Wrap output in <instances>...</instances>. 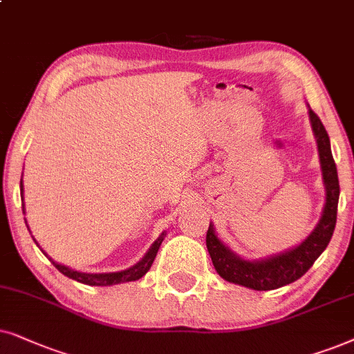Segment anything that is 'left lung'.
<instances>
[{
  "mask_svg": "<svg viewBox=\"0 0 354 354\" xmlns=\"http://www.w3.org/2000/svg\"><path fill=\"white\" fill-rule=\"evenodd\" d=\"M310 128L317 144L320 171L325 189V204L320 218L306 239L283 252L262 259H244L230 249L215 233L210 223L207 232V249L214 267L221 279L230 283L246 286L257 291H268L290 285L304 275L320 254L325 251L335 230L337 207L340 197L337 167L332 157L330 139L322 121L308 105Z\"/></svg>",
  "mask_w": 354,
  "mask_h": 354,
  "instance_id": "1",
  "label": "left lung"
}]
</instances>
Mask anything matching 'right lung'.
<instances>
[{"label": "right lung", "instance_id": "add662e5", "mask_svg": "<svg viewBox=\"0 0 354 354\" xmlns=\"http://www.w3.org/2000/svg\"><path fill=\"white\" fill-rule=\"evenodd\" d=\"M21 197H22V212L26 214V209H24V185H22V180H21ZM26 225H27V220H26ZM27 228H29V225H27ZM29 232H30V230H29ZM165 234H167V232H163L157 239H155L152 246L149 248V251L145 252V256L140 259L138 263H134L133 267L124 268V270H120V272H105V273L79 272V270H74V268H71L68 266H63V263L53 261V259H51L48 254H46L44 249L40 248V244L37 243V239H34V241H35L37 246L41 249V252H44L45 256L50 259L51 263H53V266L58 268V270L63 273V275L68 277V279H73L75 281H79V283H84V285H88V286H111V285L128 283V281H136V280L142 279L145 273L149 272V268L152 267L153 259H155V256H157L160 244H162V241L165 239ZM32 238H34V236H32Z\"/></svg>", "mask_w": 354, "mask_h": 354}]
</instances>
